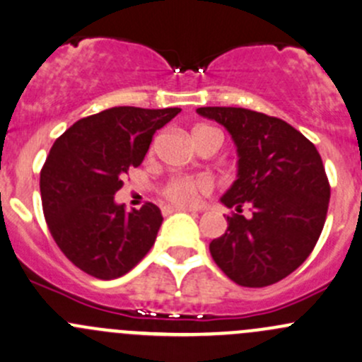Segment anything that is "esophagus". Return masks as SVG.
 Segmentation results:
<instances>
[{
	"label": "esophagus",
	"instance_id": "34e87169",
	"mask_svg": "<svg viewBox=\"0 0 362 362\" xmlns=\"http://www.w3.org/2000/svg\"><path fill=\"white\" fill-rule=\"evenodd\" d=\"M163 210V215L165 216H168V215H171V213H177V211H196V210H191V208H180V206H163L161 208Z\"/></svg>",
	"mask_w": 362,
	"mask_h": 362
}]
</instances>
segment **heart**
Returning a JSON list of instances; mask_svg holds the SVG:
<instances>
[{
	"instance_id": "b5f03b06",
	"label": "heart",
	"mask_w": 362,
	"mask_h": 362,
	"mask_svg": "<svg viewBox=\"0 0 362 362\" xmlns=\"http://www.w3.org/2000/svg\"><path fill=\"white\" fill-rule=\"evenodd\" d=\"M216 132L208 127H197L194 128L192 139H196L201 133ZM211 191L210 178L201 177V175H194V177H173L168 184L165 185V196L173 203L180 204V206H192L197 203L203 194Z\"/></svg>"
}]
</instances>
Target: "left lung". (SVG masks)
<instances>
[{"label":"left lung","mask_w":362,"mask_h":362,"mask_svg":"<svg viewBox=\"0 0 362 362\" xmlns=\"http://www.w3.org/2000/svg\"><path fill=\"white\" fill-rule=\"evenodd\" d=\"M238 149V178L220 203L234 208L210 243L215 264L239 286L264 288L298 269L314 250L329 204L322 159L309 139L279 117L243 107H199ZM248 202L252 216L240 215Z\"/></svg>","instance_id":"8db88e82"}]
</instances>
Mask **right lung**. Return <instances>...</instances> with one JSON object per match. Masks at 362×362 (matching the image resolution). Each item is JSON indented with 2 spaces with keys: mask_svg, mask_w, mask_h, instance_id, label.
I'll return each mask as SVG.
<instances>
[{
  "mask_svg": "<svg viewBox=\"0 0 362 362\" xmlns=\"http://www.w3.org/2000/svg\"><path fill=\"white\" fill-rule=\"evenodd\" d=\"M178 107H112L83 117L52 146L40 177L45 218L62 253L83 272L116 279L152 248L163 223L156 204L124 211L114 201L123 175L136 168L156 130Z\"/></svg>",
  "mask_w": 362,
  "mask_h": 362,
  "instance_id": "right-lung-1",
  "label": "right lung"
}]
</instances>
